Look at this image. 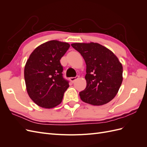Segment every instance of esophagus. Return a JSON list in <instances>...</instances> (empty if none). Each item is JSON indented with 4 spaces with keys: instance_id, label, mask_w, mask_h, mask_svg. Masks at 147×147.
<instances>
[{
    "instance_id": "obj_1",
    "label": "esophagus",
    "mask_w": 147,
    "mask_h": 147,
    "mask_svg": "<svg viewBox=\"0 0 147 147\" xmlns=\"http://www.w3.org/2000/svg\"><path fill=\"white\" fill-rule=\"evenodd\" d=\"M78 77H71V78H70V82H72V83H74L75 80H76L78 78Z\"/></svg>"
}]
</instances>
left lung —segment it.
<instances>
[{
  "label": "left lung",
  "mask_w": 147,
  "mask_h": 147,
  "mask_svg": "<svg viewBox=\"0 0 147 147\" xmlns=\"http://www.w3.org/2000/svg\"><path fill=\"white\" fill-rule=\"evenodd\" d=\"M72 47L86 65V87L80 92L81 99L93 105L107 104L116 96L123 82V66L118 58L99 43H75Z\"/></svg>",
  "instance_id": "obj_1"
}]
</instances>
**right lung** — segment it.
I'll list each match as a JSON object with an SVG mask.
<instances>
[{"mask_svg": "<svg viewBox=\"0 0 147 147\" xmlns=\"http://www.w3.org/2000/svg\"><path fill=\"white\" fill-rule=\"evenodd\" d=\"M70 44L50 40L37 47L30 55L24 67V80L28 94L35 104L44 109L59 105L69 86L63 77L60 59Z\"/></svg>", "mask_w": 147, "mask_h": 147, "instance_id": "add662e5", "label": "right lung"}]
</instances>
